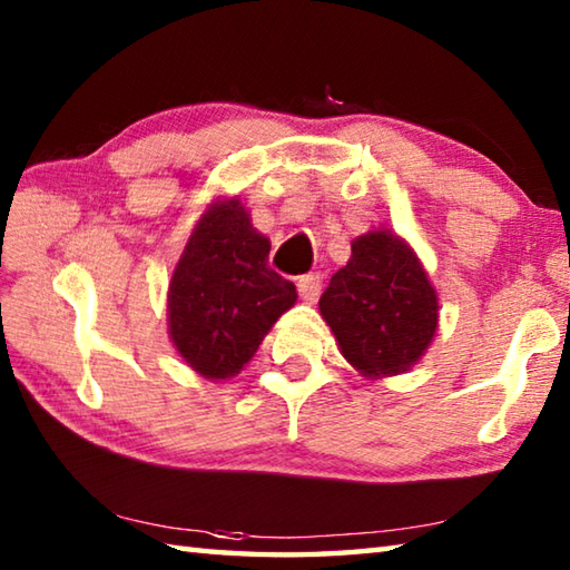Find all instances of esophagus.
I'll return each instance as SVG.
<instances>
[{
    "mask_svg": "<svg viewBox=\"0 0 570 570\" xmlns=\"http://www.w3.org/2000/svg\"><path fill=\"white\" fill-rule=\"evenodd\" d=\"M296 288H298V296H302L306 304H314L316 298H320V292H322V274L298 276Z\"/></svg>",
    "mask_w": 570,
    "mask_h": 570,
    "instance_id": "1",
    "label": "esophagus"
}]
</instances>
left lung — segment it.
<instances>
[{
  "instance_id": "obj_1",
  "label": "left lung",
  "mask_w": 570,
  "mask_h": 570,
  "mask_svg": "<svg viewBox=\"0 0 570 570\" xmlns=\"http://www.w3.org/2000/svg\"><path fill=\"white\" fill-rule=\"evenodd\" d=\"M320 308L342 354L366 377L410 370L438 330V294L410 246L387 230L352 244Z\"/></svg>"
}]
</instances>
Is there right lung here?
Wrapping results in <instances>:
<instances>
[{"mask_svg": "<svg viewBox=\"0 0 570 570\" xmlns=\"http://www.w3.org/2000/svg\"><path fill=\"white\" fill-rule=\"evenodd\" d=\"M268 250L238 200L208 208L183 250L168 292L170 340L208 380L244 370L296 302V286L268 266Z\"/></svg>", "mask_w": 570, "mask_h": 570, "instance_id": "obj_1", "label": "right lung"}]
</instances>
